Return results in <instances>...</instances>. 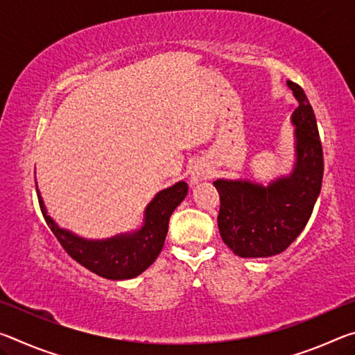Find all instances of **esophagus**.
Returning a JSON list of instances; mask_svg holds the SVG:
<instances>
[{"label":"esophagus","mask_w":355,"mask_h":355,"mask_svg":"<svg viewBox=\"0 0 355 355\" xmlns=\"http://www.w3.org/2000/svg\"><path fill=\"white\" fill-rule=\"evenodd\" d=\"M211 177V169L205 163H197L191 171V184H197Z\"/></svg>","instance_id":"esophagus-1"}]
</instances>
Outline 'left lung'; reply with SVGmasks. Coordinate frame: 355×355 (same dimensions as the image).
<instances>
[{
    "label": "left lung",
    "instance_id": "8db88e82",
    "mask_svg": "<svg viewBox=\"0 0 355 355\" xmlns=\"http://www.w3.org/2000/svg\"><path fill=\"white\" fill-rule=\"evenodd\" d=\"M286 84L297 100L291 114L293 171L268 184L243 178L213 183L220 196V236L243 258L282 254L307 225L321 191L324 163L315 112L302 87L293 81Z\"/></svg>",
    "mask_w": 355,
    "mask_h": 355
}]
</instances>
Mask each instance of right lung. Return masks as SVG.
<instances>
[{
  "mask_svg": "<svg viewBox=\"0 0 355 355\" xmlns=\"http://www.w3.org/2000/svg\"><path fill=\"white\" fill-rule=\"evenodd\" d=\"M35 189L42 214L65 252L81 266L110 280L135 279L156 260L166 241L171 216L188 194V184L182 180L153 197L144 209L139 228L105 239H87L59 227L46 211L37 183Z\"/></svg>",
  "mask_w": 355,
  "mask_h": 355,
  "instance_id": "1",
  "label": "right lung"
}]
</instances>
